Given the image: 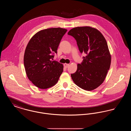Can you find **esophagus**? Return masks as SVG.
<instances>
[{
    "instance_id": "34e87169",
    "label": "esophagus",
    "mask_w": 131,
    "mask_h": 131,
    "mask_svg": "<svg viewBox=\"0 0 131 131\" xmlns=\"http://www.w3.org/2000/svg\"><path fill=\"white\" fill-rule=\"evenodd\" d=\"M69 64H67V63H65L64 64V66L65 68H67L68 67Z\"/></svg>"
}]
</instances>
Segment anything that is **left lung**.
<instances>
[{
    "instance_id": "8db88e82",
    "label": "left lung",
    "mask_w": 131,
    "mask_h": 131,
    "mask_svg": "<svg viewBox=\"0 0 131 131\" xmlns=\"http://www.w3.org/2000/svg\"><path fill=\"white\" fill-rule=\"evenodd\" d=\"M68 34L74 38L81 53H85L83 61L78 64L71 76L75 84L91 91L104 81L111 63V56L106 39L100 31L90 26L77 27Z\"/></svg>"
}]
</instances>
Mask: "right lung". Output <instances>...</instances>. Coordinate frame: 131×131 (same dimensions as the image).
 <instances>
[{"label":"right lung","instance_id":"add662e5","mask_svg":"<svg viewBox=\"0 0 131 131\" xmlns=\"http://www.w3.org/2000/svg\"><path fill=\"white\" fill-rule=\"evenodd\" d=\"M67 31L59 27L41 30L31 38L26 46L24 58L26 74L39 88L54 85L62 73V64L53 60V58Z\"/></svg>","mask_w":131,"mask_h":131}]
</instances>
